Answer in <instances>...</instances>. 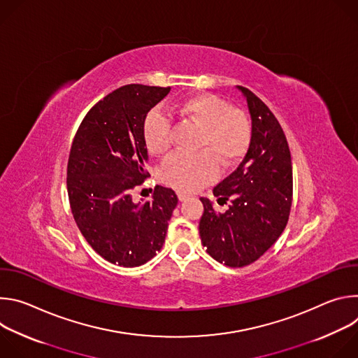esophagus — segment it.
I'll use <instances>...</instances> for the list:
<instances>
[{
	"mask_svg": "<svg viewBox=\"0 0 358 358\" xmlns=\"http://www.w3.org/2000/svg\"><path fill=\"white\" fill-rule=\"evenodd\" d=\"M177 195H178V199H180V201H185V199L189 196V195H188L187 192H184V191H178Z\"/></svg>",
	"mask_w": 358,
	"mask_h": 358,
	"instance_id": "obj_1",
	"label": "esophagus"
}]
</instances>
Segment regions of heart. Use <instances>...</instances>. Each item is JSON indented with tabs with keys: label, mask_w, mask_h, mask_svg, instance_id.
<instances>
[{
	"label": "heart",
	"mask_w": 358,
	"mask_h": 358,
	"mask_svg": "<svg viewBox=\"0 0 358 358\" xmlns=\"http://www.w3.org/2000/svg\"><path fill=\"white\" fill-rule=\"evenodd\" d=\"M178 116L199 129L196 155L177 152L162 167L166 184L192 191L210 182L217 176V164L222 170L235 167L249 151L252 143V123L248 115L228 100L203 93L184 99L176 105ZM143 138L147 150L155 156H163L171 147V122L159 110H151L143 123Z\"/></svg>",
	"instance_id": "1"
}]
</instances>
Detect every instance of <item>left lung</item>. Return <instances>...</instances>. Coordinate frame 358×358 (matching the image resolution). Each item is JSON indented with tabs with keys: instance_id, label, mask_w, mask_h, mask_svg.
I'll list each match as a JSON object with an SVG mask.
<instances>
[{
	"instance_id": "1",
	"label": "left lung",
	"mask_w": 358,
	"mask_h": 358,
	"mask_svg": "<svg viewBox=\"0 0 358 358\" xmlns=\"http://www.w3.org/2000/svg\"><path fill=\"white\" fill-rule=\"evenodd\" d=\"M252 119V143L238 169L214 188L220 203H229L224 214L215 213L201 198L199 221L202 245L211 257L229 268H243L278 241L289 221L293 199L290 150L275 115L264 101L243 86Z\"/></svg>"
}]
</instances>
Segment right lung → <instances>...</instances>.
<instances>
[{"mask_svg":"<svg viewBox=\"0 0 358 358\" xmlns=\"http://www.w3.org/2000/svg\"><path fill=\"white\" fill-rule=\"evenodd\" d=\"M170 86L126 85L86 113L68 160V196L75 222L87 243L108 262L134 268L163 248L178 198L156 185L136 203L133 191L150 177L143 123Z\"/></svg>","mask_w":358,"mask_h":358,"instance_id":"1","label":"right lung"}]
</instances>
